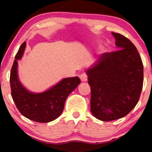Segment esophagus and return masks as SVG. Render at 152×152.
Returning a JSON list of instances; mask_svg holds the SVG:
<instances>
[{
  "label": "esophagus",
  "instance_id": "esophagus-1",
  "mask_svg": "<svg viewBox=\"0 0 152 152\" xmlns=\"http://www.w3.org/2000/svg\"><path fill=\"white\" fill-rule=\"evenodd\" d=\"M80 80L82 82H86L88 80V75H87L86 73H82L80 75Z\"/></svg>",
  "mask_w": 152,
  "mask_h": 152
}]
</instances>
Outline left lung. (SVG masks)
Returning a JSON list of instances; mask_svg holds the SVG:
<instances>
[{"instance_id": "obj_1", "label": "left lung", "mask_w": 152, "mask_h": 152, "mask_svg": "<svg viewBox=\"0 0 152 152\" xmlns=\"http://www.w3.org/2000/svg\"><path fill=\"white\" fill-rule=\"evenodd\" d=\"M112 34L120 50L102 54L86 71L91 113L105 122L127 115L138 103L143 85V64L138 50L123 35Z\"/></svg>"}]
</instances>
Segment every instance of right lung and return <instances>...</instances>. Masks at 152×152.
<instances>
[{"instance_id":"1","label":"right lung","mask_w":152,"mask_h":152,"mask_svg":"<svg viewBox=\"0 0 152 152\" xmlns=\"http://www.w3.org/2000/svg\"><path fill=\"white\" fill-rule=\"evenodd\" d=\"M26 44L24 41L18 49L10 72L12 99L18 111L26 118L42 123L51 122L61 115L66 98L81 81L78 77L65 78L43 93L29 92L20 84L17 75L18 60L23 55Z\"/></svg>"}]
</instances>
